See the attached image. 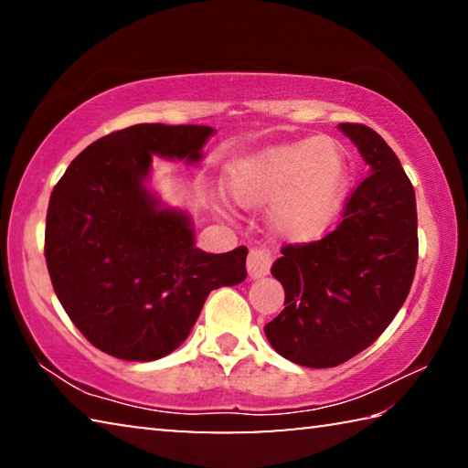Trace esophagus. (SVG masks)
Listing matches in <instances>:
<instances>
[{"mask_svg": "<svg viewBox=\"0 0 468 468\" xmlns=\"http://www.w3.org/2000/svg\"><path fill=\"white\" fill-rule=\"evenodd\" d=\"M272 264V256L266 248H251L248 256V274L250 279H262L268 274Z\"/></svg>", "mask_w": 468, "mask_h": 468, "instance_id": "esophagus-1", "label": "esophagus"}]
</instances>
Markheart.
Listing matches in <instances>:
<instances>
[{
	"instance_id": "1",
	"label": "heart",
	"mask_w": 468,
	"mask_h": 468,
	"mask_svg": "<svg viewBox=\"0 0 468 468\" xmlns=\"http://www.w3.org/2000/svg\"><path fill=\"white\" fill-rule=\"evenodd\" d=\"M351 165L343 146L324 136L266 148L229 173V189L245 208L274 204L272 223L291 241H314L343 210Z\"/></svg>"
}]
</instances>
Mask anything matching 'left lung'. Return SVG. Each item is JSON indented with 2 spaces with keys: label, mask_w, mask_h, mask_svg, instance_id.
I'll return each mask as SVG.
<instances>
[{
  "label": "left lung",
  "mask_w": 468,
  "mask_h": 468,
  "mask_svg": "<svg viewBox=\"0 0 468 468\" xmlns=\"http://www.w3.org/2000/svg\"><path fill=\"white\" fill-rule=\"evenodd\" d=\"M369 165L320 241L284 245L272 276L284 310L264 326L274 351L303 367H336L367 348L405 303L417 268L415 189L367 125L340 123Z\"/></svg>",
  "instance_id": "obj_1"
}]
</instances>
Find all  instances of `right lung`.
Returning a JSON list of instances; mask_svg holds the SVG:
<instances>
[{
    "label": "right lung",
    "instance_id": "1",
    "mask_svg": "<svg viewBox=\"0 0 468 468\" xmlns=\"http://www.w3.org/2000/svg\"><path fill=\"white\" fill-rule=\"evenodd\" d=\"M208 125L138 123L92 142L53 187L45 260L84 338L125 361H154L192 332L208 292L248 276V248L206 253L192 220L146 187L153 156L197 163Z\"/></svg>",
    "mask_w": 468,
    "mask_h": 468
}]
</instances>
